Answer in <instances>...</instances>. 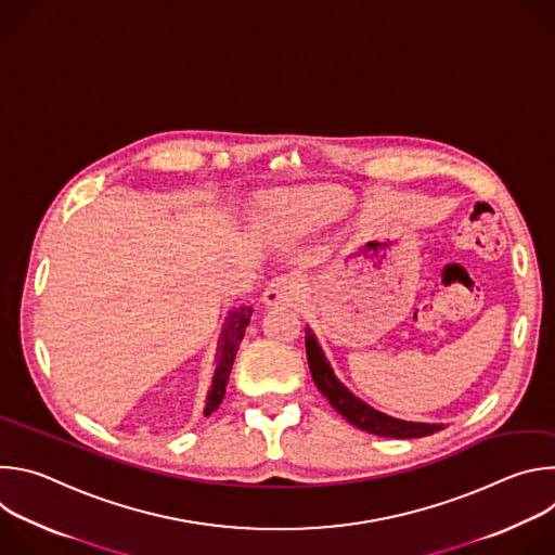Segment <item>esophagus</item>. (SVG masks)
I'll use <instances>...</instances> for the list:
<instances>
[{
  "label": "esophagus",
  "mask_w": 555,
  "mask_h": 555,
  "mask_svg": "<svg viewBox=\"0 0 555 555\" xmlns=\"http://www.w3.org/2000/svg\"><path fill=\"white\" fill-rule=\"evenodd\" d=\"M298 279L292 274H279L274 276L266 292H263V302L266 305H281V302H292L298 296Z\"/></svg>",
  "instance_id": "obj_1"
}]
</instances>
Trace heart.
Wrapping results in <instances>:
<instances>
[{
  "instance_id": "b5f03b06",
  "label": "heart",
  "mask_w": 555,
  "mask_h": 555,
  "mask_svg": "<svg viewBox=\"0 0 555 555\" xmlns=\"http://www.w3.org/2000/svg\"><path fill=\"white\" fill-rule=\"evenodd\" d=\"M300 206L313 210L319 217H332L338 212V206L332 204V202H323V199H315V197H309V199H300Z\"/></svg>"
}]
</instances>
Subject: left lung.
Listing matches in <instances>:
<instances>
[{
	"label": "left lung",
	"instance_id": "left-lung-1",
	"mask_svg": "<svg viewBox=\"0 0 555 555\" xmlns=\"http://www.w3.org/2000/svg\"><path fill=\"white\" fill-rule=\"evenodd\" d=\"M305 347H307V362H309V371L311 377L319 386V390L330 400V404L356 428L377 435V437H390V439H415V437H426L433 435L437 430H441V424H417V422H402L388 417L379 411H373L371 406H366L364 402H360L358 398L338 382V377L334 375L330 362L325 360L319 343H315L313 334L307 330L305 336Z\"/></svg>",
	"mask_w": 555,
	"mask_h": 555
}]
</instances>
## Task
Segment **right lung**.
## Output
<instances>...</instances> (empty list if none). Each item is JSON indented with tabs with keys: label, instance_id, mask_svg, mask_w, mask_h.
<instances>
[{
	"label": "right lung",
	"instance_id": "obj_1",
	"mask_svg": "<svg viewBox=\"0 0 555 555\" xmlns=\"http://www.w3.org/2000/svg\"><path fill=\"white\" fill-rule=\"evenodd\" d=\"M253 315V307H236L228 313L223 332H221V340H219V349H217V369H215V377H212V386L208 392V402H206V415H210L212 411L219 409L223 392H225V384L232 371V362L236 356V349H240L246 327L250 323Z\"/></svg>",
	"mask_w": 555,
	"mask_h": 555
}]
</instances>
